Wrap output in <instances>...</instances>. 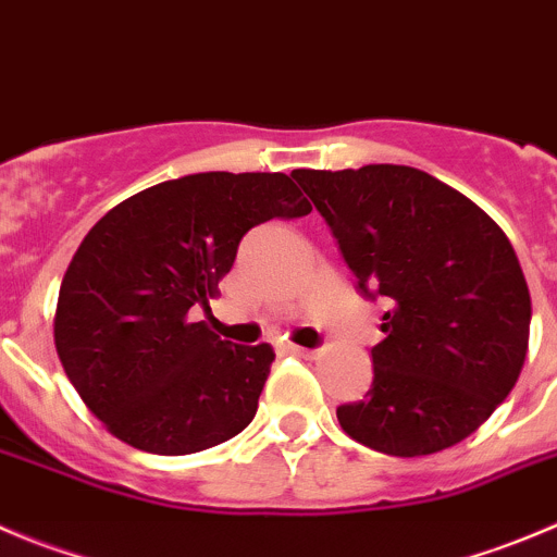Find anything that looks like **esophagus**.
<instances>
[{
  "label": "esophagus",
  "instance_id": "obj_1",
  "mask_svg": "<svg viewBox=\"0 0 557 557\" xmlns=\"http://www.w3.org/2000/svg\"><path fill=\"white\" fill-rule=\"evenodd\" d=\"M282 352H287V355H298V358H311V355H314V349L298 347V344H284Z\"/></svg>",
  "mask_w": 557,
  "mask_h": 557
}]
</instances>
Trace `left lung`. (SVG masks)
I'll list each match as a JSON object with an SVG mask.
<instances>
[{
  "mask_svg": "<svg viewBox=\"0 0 557 557\" xmlns=\"http://www.w3.org/2000/svg\"><path fill=\"white\" fill-rule=\"evenodd\" d=\"M369 300L388 311L361 401L336 407L352 441L423 457L473 434L520 377L531 293L500 226L451 185L396 163L295 169Z\"/></svg>",
  "mask_w": 557,
  "mask_h": 557,
  "instance_id": "8db88e82",
  "label": "left lung"
}]
</instances>
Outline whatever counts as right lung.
<instances>
[{
	"instance_id": "obj_1",
	"label": "right lung",
	"mask_w": 557,
	"mask_h": 557,
	"mask_svg": "<svg viewBox=\"0 0 557 557\" xmlns=\"http://www.w3.org/2000/svg\"><path fill=\"white\" fill-rule=\"evenodd\" d=\"M309 213L282 172H202L139 190L87 232L62 278L54 344L114 437L183 457L253 421L275 352L221 342L188 314L210 311L248 230Z\"/></svg>"
}]
</instances>
